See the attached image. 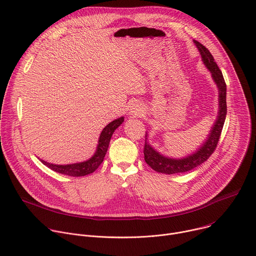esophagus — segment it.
<instances>
[{"label":"esophagus","mask_w":256,"mask_h":256,"mask_svg":"<svg viewBox=\"0 0 256 256\" xmlns=\"http://www.w3.org/2000/svg\"><path fill=\"white\" fill-rule=\"evenodd\" d=\"M130 114L132 116H140V114H144V108L138 104H132Z\"/></svg>","instance_id":"34e87169"}]
</instances>
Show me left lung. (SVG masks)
Listing matches in <instances>:
<instances>
[{
  "label": "left lung",
  "mask_w": 256,
  "mask_h": 256,
  "mask_svg": "<svg viewBox=\"0 0 256 256\" xmlns=\"http://www.w3.org/2000/svg\"><path fill=\"white\" fill-rule=\"evenodd\" d=\"M194 44L202 56V60L204 66L210 70L212 79L218 88V116L210 130L208 134L206 136V140L202 142L200 147L194 152H192L190 154H188L186 156L181 157V158H173V157H168L161 154L149 142L148 140L149 134H148V132H146V142H144V161L147 162V164L152 169H154L159 173L174 174V173L188 172L200 166L204 162H206L208 159V157L214 153L216 147L218 138H220V136L223 130L225 120H226L227 88H226V83H225L222 72L220 70V68H218L212 56L210 54V52L206 46H204L202 44H200L196 40H194Z\"/></svg>",
  "instance_id": "1"
}]
</instances>
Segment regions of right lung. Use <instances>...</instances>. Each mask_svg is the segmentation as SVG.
Returning <instances> with one entry per match:
<instances>
[{"label":"right lung","mask_w":256,"mask_h":256,"mask_svg":"<svg viewBox=\"0 0 256 256\" xmlns=\"http://www.w3.org/2000/svg\"><path fill=\"white\" fill-rule=\"evenodd\" d=\"M124 122V116H120L112 122H109L101 132L99 138H98V144L96 150L92 157H90L88 160L83 161V162H78V163H72V164H66V165H58V164H52L48 163L44 160L40 161L42 164L50 168L52 170L66 174L68 176L72 177H79V176H85L88 174L93 173L103 162V159L106 155L107 149L109 142H110V138L114 132V130Z\"/></svg>","instance_id":"obj_1"}]
</instances>
